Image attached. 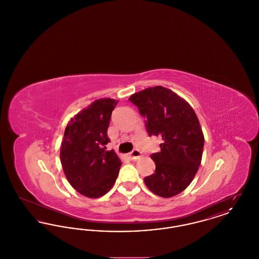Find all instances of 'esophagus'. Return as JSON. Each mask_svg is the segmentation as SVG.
<instances>
[{"label":"esophagus","mask_w":259,"mask_h":259,"mask_svg":"<svg viewBox=\"0 0 259 259\" xmlns=\"http://www.w3.org/2000/svg\"><path fill=\"white\" fill-rule=\"evenodd\" d=\"M141 156H142V153H141V151L138 150V149H134V150L128 155L129 159H131V160H137V159H139Z\"/></svg>","instance_id":"34e87169"}]
</instances>
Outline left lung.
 Masks as SVG:
<instances>
[{
    "label": "left lung",
    "mask_w": 259,
    "mask_h": 259,
    "mask_svg": "<svg viewBox=\"0 0 259 259\" xmlns=\"http://www.w3.org/2000/svg\"><path fill=\"white\" fill-rule=\"evenodd\" d=\"M129 100L146 118L149 136L162 138L160 151L150 156L155 172L145 178V184L160 197L180 194L193 181L202 160L204 135L195 111L166 87H148Z\"/></svg>",
    "instance_id": "left-lung-1"
}]
</instances>
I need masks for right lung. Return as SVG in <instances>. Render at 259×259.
<instances>
[{
  "label": "right lung",
  "mask_w": 259,
  "mask_h": 259,
  "mask_svg": "<svg viewBox=\"0 0 259 259\" xmlns=\"http://www.w3.org/2000/svg\"><path fill=\"white\" fill-rule=\"evenodd\" d=\"M118 100H95L72 118L65 129L60 148L64 174L83 196L99 198L114 185L121 161L113 149L107 150L111 111Z\"/></svg>",
  "instance_id": "right-lung-1"
}]
</instances>
